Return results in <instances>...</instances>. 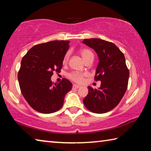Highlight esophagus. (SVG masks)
Returning <instances> with one entry per match:
<instances>
[{"label":"esophagus","instance_id":"esophagus-1","mask_svg":"<svg viewBox=\"0 0 151 151\" xmlns=\"http://www.w3.org/2000/svg\"><path fill=\"white\" fill-rule=\"evenodd\" d=\"M80 88V86L76 85V84H73V89H78V88Z\"/></svg>","mask_w":151,"mask_h":151}]
</instances>
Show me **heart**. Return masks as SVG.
Segmentation results:
<instances>
[{
	"instance_id": "b5f03b06",
	"label": "heart",
	"mask_w": 151,
	"mask_h": 151,
	"mask_svg": "<svg viewBox=\"0 0 151 151\" xmlns=\"http://www.w3.org/2000/svg\"><path fill=\"white\" fill-rule=\"evenodd\" d=\"M80 53L81 56L82 57V58L83 60L85 61V62L88 61L90 59H93V53L91 51L90 49H81L80 50ZM69 58V54L66 53L65 55L64 56L63 58V62L65 63L68 61ZM69 78L71 79V80L75 81L76 83H80L81 82H83V77H84V74L82 73H80V72H76V71H73V72H71L68 75Z\"/></svg>"
}]
</instances>
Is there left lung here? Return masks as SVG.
Listing matches in <instances>:
<instances>
[{
	"mask_svg": "<svg viewBox=\"0 0 151 151\" xmlns=\"http://www.w3.org/2000/svg\"><path fill=\"white\" fill-rule=\"evenodd\" d=\"M82 43L97 53L95 80L101 81L98 89L88 86V94L83 102L93 113L108 112L119 104L127 90L129 71L124 55L113 43L102 39H85Z\"/></svg>",
	"mask_w": 151,
	"mask_h": 151,
	"instance_id": "1",
	"label": "left lung"
}]
</instances>
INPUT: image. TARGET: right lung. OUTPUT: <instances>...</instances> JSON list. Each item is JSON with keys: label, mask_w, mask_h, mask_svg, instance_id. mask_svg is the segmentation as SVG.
<instances>
[{"label": "right lung", "mask_w": 151, "mask_h": 151, "mask_svg": "<svg viewBox=\"0 0 151 151\" xmlns=\"http://www.w3.org/2000/svg\"><path fill=\"white\" fill-rule=\"evenodd\" d=\"M69 41H52L38 44L28 51L21 60L18 73L20 89L31 108L39 112L50 114L62 107L64 98L72 88L65 78L53 84V71L59 73Z\"/></svg>", "instance_id": "add662e5"}]
</instances>
